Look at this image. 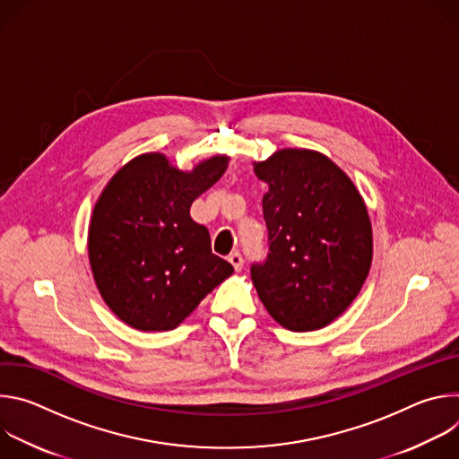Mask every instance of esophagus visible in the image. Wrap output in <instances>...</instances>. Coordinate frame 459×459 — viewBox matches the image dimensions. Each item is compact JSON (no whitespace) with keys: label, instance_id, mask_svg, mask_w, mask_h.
<instances>
[{"label":"esophagus","instance_id":"34e87169","mask_svg":"<svg viewBox=\"0 0 459 459\" xmlns=\"http://www.w3.org/2000/svg\"><path fill=\"white\" fill-rule=\"evenodd\" d=\"M229 261H230L232 267H234L236 271H241V269H243V255H241L239 250H234V252L229 255Z\"/></svg>","mask_w":459,"mask_h":459}]
</instances>
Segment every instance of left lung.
Returning a JSON list of instances; mask_svg holds the SVG:
<instances>
[{
  "instance_id": "left-lung-1",
  "label": "left lung",
  "mask_w": 459,
  "mask_h": 459,
  "mask_svg": "<svg viewBox=\"0 0 459 459\" xmlns=\"http://www.w3.org/2000/svg\"><path fill=\"white\" fill-rule=\"evenodd\" d=\"M269 185V254L252 264L261 303L289 331H317L359 294L372 264V227L361 194L329 158L283 149L254 163Z\"/></svg>"
}]
</instances>
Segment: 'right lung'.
Returning <instances> with one entry per match:
<instances>
[{"label": "right lung", "instance_id": "1", "mask_svg": "<svg viewBox=\"0 0 459 459\" xmlns=\"http://www.w3.org/2000/svg\"><path fill=\"white\" fill-rule=\"evenodd\" d=\"M214 156L190 172L160 152L121 167L103 188L89 227V259L108 308L143 333L172 331L234 267L212 254L192 202L227 170Z\"/></svg>", "mask_w": 459, "mask_h": 459}]
</instances>
